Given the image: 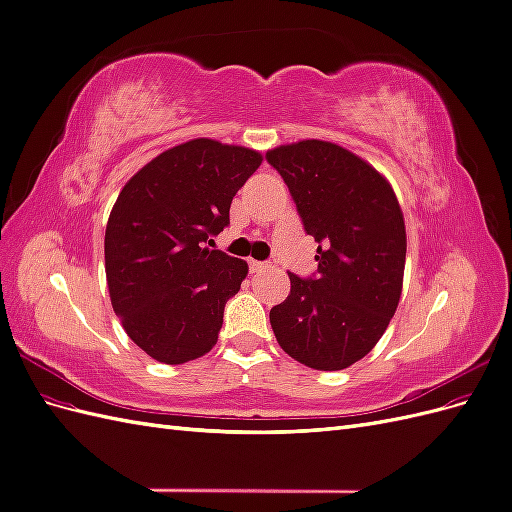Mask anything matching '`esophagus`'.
<instances>
[{"label": "esophagus", "mask_w": 512, "mask_h": 512, "mask_svg": "<svg viewBox=\"0 0 512 512\" xmlns=\"http://www.w3.org/2000/svg\"><path fill=\"white\" fill-rule=\"evenodd\" d=\"M271 265H267V262H258V260H250V271L252 273H265L269 271Z\"/></svg>", "instance_id": "34e87169"}]
</instances>
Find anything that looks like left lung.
Listing matches in <instances>:
<instances>
[{
	"mask_svg": "<svg viewBox=\"0 0 512 512\" xmlns=\"http://www.w3.org/2000/svg\"><path fill=\"white\" fill-rule=\"evenodd\" d=\"M320 245L309 280L290 275V294L271 309L277 344L312 369H346L378 344L399 305L406 224L384 175L329 141L267 151Z\"/></svg>",
	"mask_w": 512,
	"mask_h": 512,
	"instance_id": "1",
	"label": "left lung"
}]
</instances>
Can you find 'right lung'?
<instances>
[{
  "instance_id": "obj_1",
  "label": "right lung",
  "mask_w": 512,
  "mask_h": 512,
  "mask_svg": "<svg viewBox=\"0 0 512 512\" xmlns=\"http://www.w3.org/2000/svg\"><path fill=\"white\" fill-rule=\"evenodd\" d=\"M260 151L194 138L162 151L119 192L104 235L108 294L123 331L151 359L207 354L247 262L215 250Z\"/></svg>"
}]
</instances>
